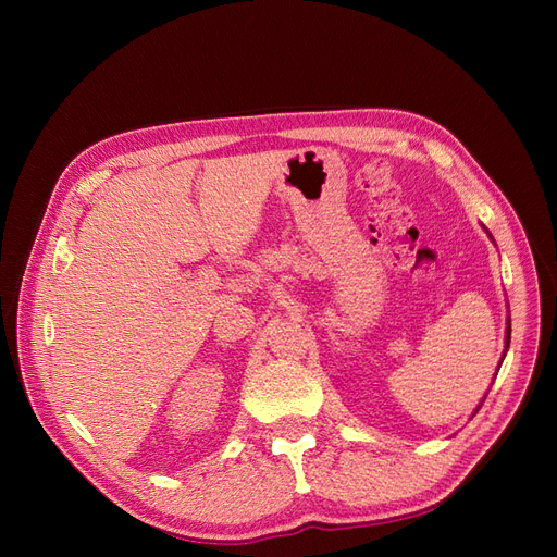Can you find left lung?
Listing matches in <instances>:
<instances>
[{
	"label": "left lung",
	"mask_w": 557,
	"mask_h": 557,
	"mask_svg": "<svg viewBox=\"0 0 557 557\" xmlns=\"http://www.w3.org/2000/svg\"><path fill=\"white\" fill-rule=\"evenodd\" d=\"M487 232V230H485ZM487 237H491L493 239V234L491 232H487ZM495 242V239H493ZM509 344H511V318H507V334H504V352H502V360H504V356H507V350H509ZM502 360H499V364L497 367H502ZM497 372H499V369H497ZM485 399V397H483ZM483 399H481V404H483ZM481 404H479V407H476V411L481 409ZM476 411L474 413H471V416H476Z\"/></svg>",
	"instance_id": "obj_1"
}]
</instances>
